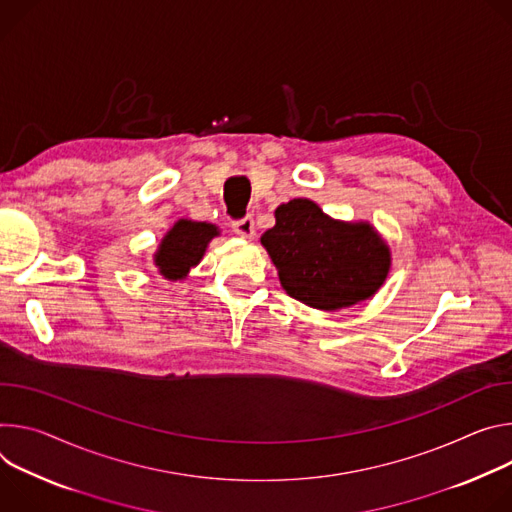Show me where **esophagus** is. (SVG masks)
Returning <instances> with one entry per match:
<instances>
[{
  "mask_svg": "<svg viewBox=\"0 0 512 512\" xmlns=\"http://www.w3.org/2000/svg\"><path fill=\"white\" fill-rule=\"evenodd\" d=\"M232 227L234 232L242 238H252L254 236V217L252 215H246V217H240V219H234L232 221Z\"/></svg>",
  "mask_w": 512,
  "mask_h": 512,
  "instance_id": "esophagus-1",
  "label": "esophagus"
}]
</instances>
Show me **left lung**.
Listing matches in <instances>:
<instances>
[{"mask_svg": "<svg viewBox=\"0 0 512 512\" xmlns=\"http://www.w3.org/2000/svg\"><path fill=\"white\" fill-rule=\"evenodd\" d=\"M262 246L289 297L325 311L372 297L390 268V252L368 223L327 217L313 201L293 199L274 211Z\"/></svg>", "mask_w": 512, "mask_h": 512, "instance_id": "obj_1", "label": "left lung"}]
</instances>
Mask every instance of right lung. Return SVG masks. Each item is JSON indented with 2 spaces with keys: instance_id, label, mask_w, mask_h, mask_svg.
Wrapping results in <instances>:
<instances>
[{
  "instance_id": "obj_1",
  "label": "right lung",
  "mask_w": 512,
  "mask_h": 512,
  "mask_svg": "<svg viewBox=\"0 0 512 512\" xmlns=\"http://www.w3.org/2000/svg\"><path fill=\"white\" fill-rule=\"evenodd\" d=\"M215 236L217 227L211 223L191 219H181L175 223L173 230L164 236L160 250L154 256L160 274L168 280H179L187 276L189 268L199 264L209 240Z\"/></svg>"
}]
</instances>
